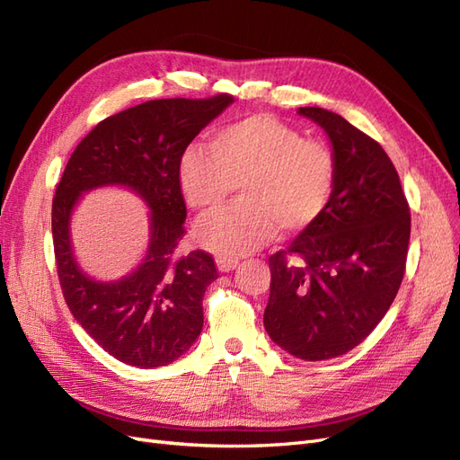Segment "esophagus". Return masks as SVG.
I'll return each mask as SVG.
<instances>
[{
  "label": "esophagus",
  "mask_w": 460,
  "mask_h": 460,
  "mask_svg": "<svg viewBox=\"0 0 460 460\" xmlns=\"http://www.w3.org/2000/svg\"><path fill=\"white\" fill-rule=\"evenodd\" d=\"M217 266H218L220 272H230V270H234V268L237 266V261L218 257V259H217Z\"/></svg>",
  "instance_id": "34e87169"
}]
</instances>
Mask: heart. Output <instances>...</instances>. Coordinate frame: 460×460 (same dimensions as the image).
<instances>
[{"instance_id": "1", "label": "heart", "mask_w": 460, "mask_h": 460, "mask_svg": "<svg viewBox=\"0 0 460 460\" xmlns=\"http://www.w3.org/2000/svg\"><path fill=\"white\" fill-rule=\"evenodd\" d=\"M211 152L188 148L179 179L190 208L218 211L242 190V201L196 226V242L225 259L310 230L335 190L337 162L322 140L272 116H247L211 137Z\"/></svg>"}]
</instances>
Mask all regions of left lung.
Wrapping results in <instances>:
<instances>
[{"label": "left lung", "instance_id": "8db88e82", "mask_svg": "<svg viewBox=\"0 0 460 460\" xmlns=\"http://www.w3.org/2000/svg\"><path fill=\"white\" fill-rule=\"evenodd\" d=\"M332 145L337 181L322 218L268 259L264 327L291 356L346 354L378 325L405 274L411 213L388 154L342 116L305 106Z\"/></svg>", "mask_w": 460, "mask_h": 460}]
</instances>
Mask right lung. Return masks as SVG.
<instances>
[{"mask_svg":"<svg viewBox=\"0 0 460 460\" xmlns=\"http://www.w3.org/2000/svg\"><path fill=\"white\" fill-rule=\"evenodd\" d=\"M232 102L226 93L162 99L110 116L75 146L57 186L51 226L62 295L89 337L128 366H167L201 332V300L218 274L209 252L177 255L186 234L179 167L190 142ZM106 183L135 189L153 211L146 261L129 277L110 284L78 270L67 228L76 198Z\"/></svg>","mask_w":460,"mask_h":460,"instance_id":"add662e5","label":"right lung"}]
</instances>
